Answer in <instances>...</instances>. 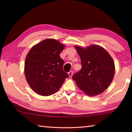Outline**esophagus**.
Here are the masks:
<instances>
[{
    "label": "esophagus",
    "instance_id": "1",
    "mask_svg": "<svg viewBox=\"0 0 132 132\" xmlns=\"http://www.w3.org/2000/svg\"><path fill=\"white\" fill-rule=\"evenodd\" d=\"M72 74H73V71H70L69 72L68 74H69V76L70 78H71L72 77Z\"/></svg>",
    "mask_w": 132,
    "mask_h": 132
}]
</instances>
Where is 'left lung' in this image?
I'll return each mask as SVG.
<instances>
[{"mask_svg":"<svg viewBox=\"0 0 132 132\" xmlns=\"http://www.w3.org/2000/svg\"><path fill=\"white\" fill-rule=\"evenodd\" d=\"M75 47L82 67L72 76V79L86 95L95 96L102 93L113 79L115 67L112 58L105 49L96 45L86 48Z\"/></svg>","mask_w":132,"mask_h":132,"instance_id":"8db88e82","label":"left lung"}]
</instances>
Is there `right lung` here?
Listing matches in <instances>:
<instances>
[{"label":"right lung","instance_id":"right-lung-1","mask_svg":"<svg viewBox=\"0 0 132 132\" xmlns=\"http://www.w3.org/2000/svg\"><path fill=\"white\" fill-rule=\"evenodd\" d=\"M64 45L48 38L33 46L26 58L24 74L29 86L42 96L55 94L69 75L63 70L60 54Z\"/></svg>","mask_w":132,"mask_h":132}]
</instances>
